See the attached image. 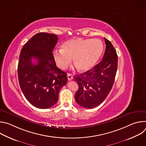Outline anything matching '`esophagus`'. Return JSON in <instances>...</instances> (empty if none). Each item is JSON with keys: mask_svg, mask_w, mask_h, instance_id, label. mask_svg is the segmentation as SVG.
<instances>
[{"mask_svg": "<svg viewBox=\"0 0 146 146\" xmlns=\"http://www.w3.org/2000/svg\"><path fill=\"white\" fill-rule=\"evenodd\" d=\"M67 76H68V79L69 81H70V80H73V77L72 74H70V73H68Z\"/></svg>", "mask_w": 146, "mask_h": 146, "instance_id": "obj_1", "label": "esophagus"}]
</instances>
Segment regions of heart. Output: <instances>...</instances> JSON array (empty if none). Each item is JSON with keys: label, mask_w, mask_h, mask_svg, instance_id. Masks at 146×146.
I'll return each mask as SVG.
<instances>
[{"label": "heart", "mask_w": 146, "mask_h": 146, "mask_svg": "<svg viewBox=\"0 0 146 146\" xmlns=\"http://www.w3.org/2000/svg\"><path fill=\"white\" fill-rule=\"evenodd\" d=\"M103 44L99 39L77 38L68 40L62 45V49L53 51L57 66L66 69L71 64L72 58L80 71L91 69L97 63L103 52Z\"/></svg>", "instance_id": "b5f03b06"}]
</instances>
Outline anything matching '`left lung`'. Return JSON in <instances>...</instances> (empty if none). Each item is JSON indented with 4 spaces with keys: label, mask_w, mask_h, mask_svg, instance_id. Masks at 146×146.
I'll return each instance as SVG.
<instances>
[{
    "label": "left lung",
    "mask_w": 146,
    "mask_h": 146,
    "mask_svg": "<svg viewBox=\"0 0 146 146\" xmlns=\"http://www.w3.org/2000/svg\"><path fill=\"white\" fill-rule=\"evenodd\" d=\"M104 39L106 50L102 60L92 69L74 77L79 88L75 100L82 108L92 109L99 106L106 98L114 84L118 56L110 41Z\"/></svg>",
    "instance_id": "left-lung-1"
}]
</instances>
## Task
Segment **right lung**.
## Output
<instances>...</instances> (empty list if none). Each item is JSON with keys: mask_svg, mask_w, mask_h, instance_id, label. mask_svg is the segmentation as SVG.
I'll return each instance as SVG.
<instances>
[{"mask_svg": "<svg viewBox=\"0 0 146 146\" xmlns=\"http://www.w3.org/2000/svg\"><path fill=\"white\" fill-rule=\"evenodd\" d=\"M58 39L54 34L37 33L20 52L18 77L21 89L27 100L39 109L54 106L68 81L67 73L56 67L52 54ZM32 58L37 60L36 64L31 62Z\"/></svg>", "mask_w": 146, "mask_h": 146, "instance_id": "right-lung-1", "label": "right lung"}]
</instances>
